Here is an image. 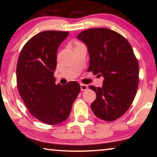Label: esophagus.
<instances>
[{
    "label": "esophagus",
    "mask_w": 157,
    "mask_h": 157,
    "mask_svg": "<svg viewBox=\"0 0 157 157\" xmlns=\"http://www.w3.org/2000/svg\"><path fill=\"white\" fill-rule=\"evenodd\" d=\"M88 89V86L86 84H83V83H81V91H86Z\"/></svg>",
    "instance_id": "obj_1"
}]
</instances>
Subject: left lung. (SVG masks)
<instances>
[{"label": "left lung", "mask_w": 157, "mask_h": 157, "mask_svg": "<svg viewBox=\"0 0 157 157\" xmlns=\"http://www.w3.org/2000/svg\"><path fill=\"white\" fill-rule=\"evenodd\" d=\"M77 38L88 48V71L104 78L102 87L89 86L96 94L92 111L100 119L115 121L129 109L138 89L139 63L132 47L121 34L105 28L85 30Z\"/></svg>", "instance_id": "left-lung-1"}]
</instances>
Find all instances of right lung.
<instances>
[{
	"label": "right lung",
	"mask_w": 157,
	"mask_h": 157,
	"mask_svg": "<svg viewBox=\"0 0 157 157\" xmlns=\"http://www.w3.org/2000/svg\"><path fill=\"white\" fill-rule=\"evenodd\" d=\"M67 31H46L36 34L21 49L16 68L18 93L34 117L55 125L69 117L73 103L81 91L76 81L55 83L58 48Z\"/></svg>",
	"instance_id": "obj_1"
}]
</instances>
